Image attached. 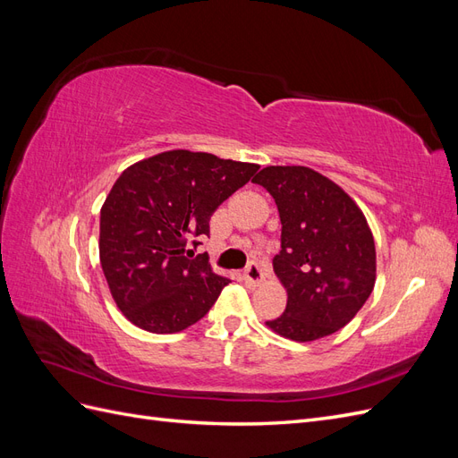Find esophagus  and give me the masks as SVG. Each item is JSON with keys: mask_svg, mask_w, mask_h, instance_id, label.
Returning a JSON list of instances; mask_svg holds the SVG:
<instances>
[{"mask_svg": "<svg viewBox=\"0 0 458 458\" xmlns=\"http://www.w3.org/2000/svg\"><path fill=\"white\" fill-rule=\"evenodd\" d=\"M244 281H246L248 284H252V286H258V284L263 281V271H261V267H259V263L252 261L250 266H248V267L244 269Z\"/></svg>", "mask_w": 458, "mask_h": 458, "instance_id": "esophagus-1", "label": "esophagus"}]
</instances>
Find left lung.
I'll use <instances>...</instances> for the list:
<instances>
[{
	"mask_svg": "<svg viewBox=\"0 0 458 458\" xmlns=\"http://www.w3.org/2000/svg\"><path fill=\"white\" fill-rule=\"evenodd\" d=\"M252 182L275 199L283 225L273 269L288 300L267 327L296 342L332 335L365 306L377 279V250L363 212L348 192L306 165H269Z\"/></svg>",
	"mask_w": 458,
	"mask_h": 458,
	"instance_id": "8db88e82",
	"label": "left lung"
}]
</instances>
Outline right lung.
<instances>
[{
    "label": "right lung",
    "mask_w": 458,
    "mask_h": 458,
    "mask_svg": "<svg viewBox=\"0 0 458 458\" xmlns=\"http://www.w3.org/2000/svg\"><path fill=\"white\" fill-rule=\"evenodd\" d=\"M258 168L179 148L122 172L101 208L99 254L110 294L133 325L172 335L210 311L229 279L189 246L197 250L217 206Z\"/></svg>",
    "instance_id": "1"
}]
</instances>
